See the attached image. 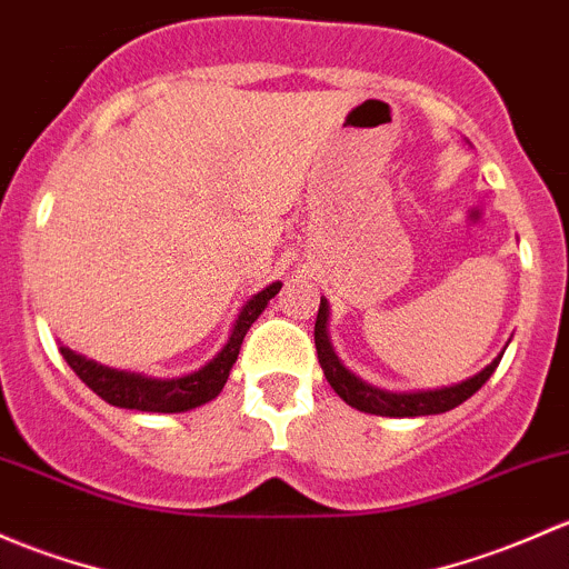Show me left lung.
Segmentation results:
<instances>
[{"mask_svg":"<svg viewBox=\"0 0 569 569\" xmlns=\"http://www.w3.org/2000/svg\"><path fill=\"white\" fill-rule=\"evenodd\" d=\"M328 318H331V309H328V301L320 296V309L318 320H315V348H318L320 367H323L326 380L331 383V389L348 402L350 408L361 413H375V416H432V413H447L452 408H458L460 402H466L468 397L477 395L485 386V380L496 372L499 367L503 348L493 361H490L485 370H479L471 378L460 380V383L441 386V389H419V391H389L378 389V386L367 383L365 378H359L356 372H350L348 367L342 365V359L333 350L331 337H328ZM509 345V342H507Z\"/></svg>","mask_w":569,"mask_h":569,"instance_id":"obj_1","label":"left lung"}]
</instances>
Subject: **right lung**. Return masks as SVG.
Returning a JSON list of instances; mask_svg holds the SVG:
<instances>
[{
	"label": "right lung",
	"instance_id": "1",
	"mask_svg": "<svg viewBox=\"0 0 569 569\" xmlns=\"http://www.w3.org/2000/svg\"><path fill=\"white\" fill-rule=\"evenodd\" d=\"M282 290V282H271L262 287L260 292L249 298L238 312L236 323H232L230 337L221 345L219 353L194 372L178 375V378H156V375L131 372V370H114V367L98 365V361L87 359V356L76 353V350L60 345L62 359L68 361L70 370L79 375L101 400H107L114 408H128V411H148V413H183L191 408L204 406V402L216 400L224 389L227 378H230L232 365L238 361L246 331L251 323L266 312L268 301Z\"/></svg>",
	"mask_w": 569,
	"mask_h": 569
}]
</instances>
